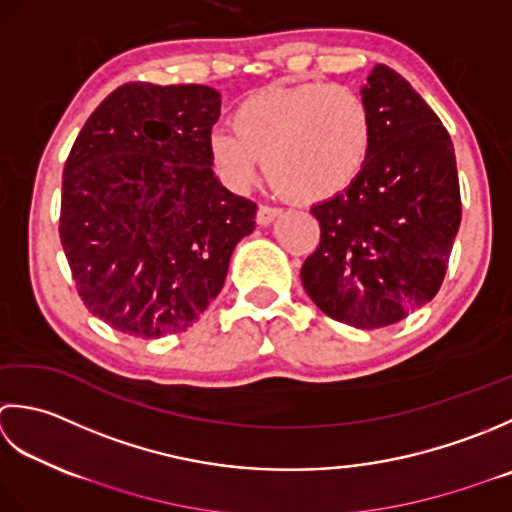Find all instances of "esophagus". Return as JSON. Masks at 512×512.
<instances>
[{
  "label": "esophagus",
  "mask_w": 512,
  "mask_h": 512,
  "mask_svg": "<svg viewBox=\"0 0 512 512\" xmlns=\"http://www.w3.org/2000/svg\"><path fill=\"white\" fill-rule=\"evenodd\" d=\"M278 214H280V207H276V205H260L258 212H256V221H258V225H269Z\"/></svg>",
  "instance_id": "1"
}]
</instances>
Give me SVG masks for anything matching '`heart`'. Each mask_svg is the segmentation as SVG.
<instances>
[{
    "label": "heart",
    "instance_id": "obj_1",
    "mask_svg": "<svg viewBox=\"0 0 512 512\" xmlns=\"http://www.w3.org/2000/svg\"><path fill=\"white\" fill-rule=\"evenodd\" d=\"M375 139L369 101L340 83L269 86L234 112V130L210 134V154L234 190L269 179L296 201H325L347 190L367 165Z\"/></svg>",
    "mask_w": 512,
    "mask_h": 512
}]
</instances>
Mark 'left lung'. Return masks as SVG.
<instances>
[{
	"mask_svg": "<svg viewBox=\"0 0 512 512\" xmlns=\"http://www.w3.org/2000/svg\"><path fill=\"white\" fill-rule=\"evenodd\" d=\"M362 97L375 121L371 156L347 190L311 207L320 243L300 278L329 318L380 329L440 291L462 198L451 137L411 83L375 66Z\"/></svg>",
	"mask_w": 512,
	"mask_h": 512,
	"instance_id": "1",
	"label": "left lung"
}]
</instances>
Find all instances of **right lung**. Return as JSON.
Wrapping results in <instances>:
<instances>
[{"instance_id": "add662e5", "label": "right lung", "mask_w": 512, "mask_h": 512, "mask_svg": "<svg viewBox=\"0 0 512 512\" xmlns=\"http://www.w3.org/2000/svg\"><path fill=\"white\" fill-rule=\"evenodd\" d=\"M210 86L123 83L72 145L59 236L92 316L132 338L181 333L223 289L256 203L218 183Z\"/></svg>"}]
</instances>
